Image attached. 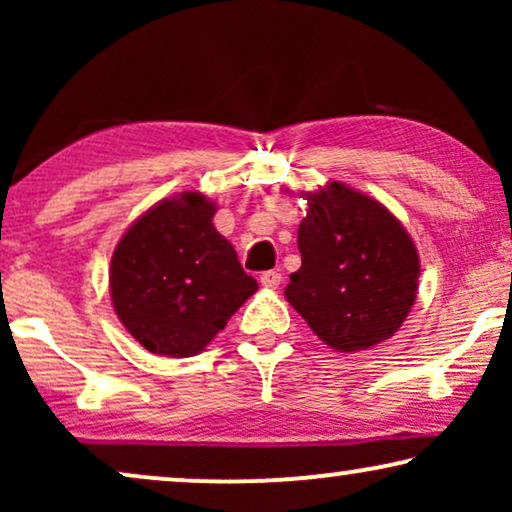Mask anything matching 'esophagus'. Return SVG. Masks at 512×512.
I'll return each mask as SVG.
<instances>
[{
	"label": "esophagus",
	"instance_id": "1",
	"mask_svg": "<svg viewBox=\"0 0 512 512\" xmlns=\"http://www.w3.org/2000/svg\"><path fill=\"white\" fill-rule=\"evenodd\" d=\"M261 284L265 289H277L279 284H282V272L279 270H268L261 275Z\"/></svg>",
	"mask_w": 512,
	"mask_h": 512
}]
</instances>
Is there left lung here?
Returning a JSON list of instances; mask_svg holds the SVG:
<instances>
[{
    "instance_id": "obj_1",
    "label": "left lung",
    "mask_w": 512,
    "mask_h": 512,
    "mask_svg": "<svg viewBox=\"0 0 512 512\" xmlns=\"http://www.w3.org/2000/svg\"><path fill=\"white\" fill-rule=\"evenodd\" d=\"M307 205L298 228L303 265L291 275L286 300L340 352L391 338L417 296L410 235L380 202L338 181L307 195Z\"/></svg>"
}]
</instances>
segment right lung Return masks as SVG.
I'll return each mask as SVG.
<instances>
[{"mask_svg":"<svg viewBox=\"0 0 512 512\" xmlns=\"http://www.w3.org/2000/svg\"><path fill=\"white\" fill-rule=\"evenodd\" d=\"M214 212L200 193L158 202L111 256L114 310L153 354L184 359L202 352L258 289L233 244L216 233Z\"/></svg>","mask_w":512,"mask_h":512,"instance_id":"right-lung-1","label":"right lung"}]
</instances>
